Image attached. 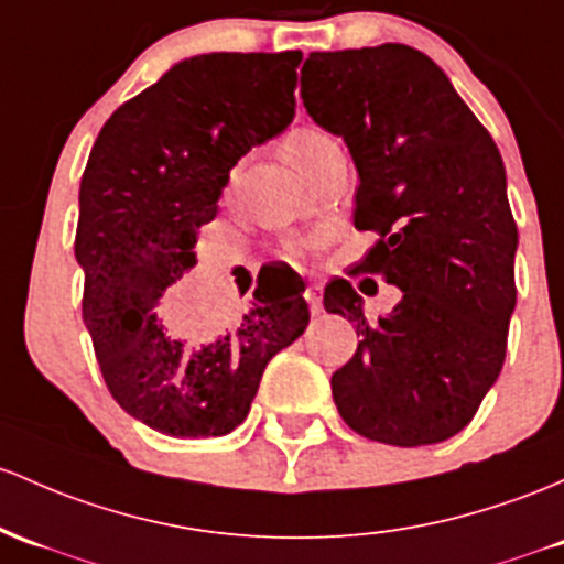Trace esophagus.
<instances>
[{
    "label": "esophagus",
    "mask_w": 564,
    "mask_h": 564,
    "mask_svg": "<svg viewBox=\"0 0 564 564\" xmlns=\"http://www.w3.org/2000/svg\"><path fill=\"white\" fill-rule=\"evenodd\" d=\"M324 286H321V283H311V286L305 289V300H307V305H311V313L313 315H321L324 313Z\"/></svg>",
    "instance_id": "34e87169"
}]
</instances>
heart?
Returning <instances> with one entry per match:
<instances>
[{"instance_id":"obj_1","label":"heart","mask_w":564,"mask_h":564,"mask_svg":"<svg viewBox=\"0 0 564 564\" xmlns=\"http://www.w3.org/2000/svg\"><path fill=\"white\" fill-rule=\"evenodd\" d=\"M332 141L329 135L315 131V128H296L281 141V150L286 154V160L292 165H296L300 171H305V165L311 163L313 154L321 150V147Z\"/></svg>"}]
</instances>
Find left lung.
<instances>
[{
    "label": "left lung",
    "instance_id": "left-lung-1",
    "mask_svg": "<svg viewBox=\"0 0 564 564\" xmlns=\"http://www.w3.org/2000/svg\"><path fill=\"white\" fill-rule=\"evenodd\" d=\"M302 104L343 135L358 171L352 219L380 235L361 270L401 289L369 324L350 281L326 286V311L361 334L332 375L334 404L372 442H444L471 423L506 358L519 235L503 158L447 74L410 45L311 53Z\"/></svg>",
    "mask_w": 564,
    "mask_h": 564
}]
</instances>
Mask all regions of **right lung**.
<instances>
[{"label":"right lung","mask_w":564,"mask_h":564,"mask_svg":"<svg viewBox=\"0 0 564 564\" xmlns=\"http://www.w3.org/2000/svg\"><path fill=\"white\" fill-rule=\"evenodd\" d=\"M300 61H178L109 117L90 150L74 240L83 321L117 404L165 436L238 429L270 358L311 321L300 283L289 294L257 286L243 318L208 334H184L158 311L197 264V230L216 216L232 165L294 120Z\"/></svg>","instance_id":"add662e5"}]
</instances>
